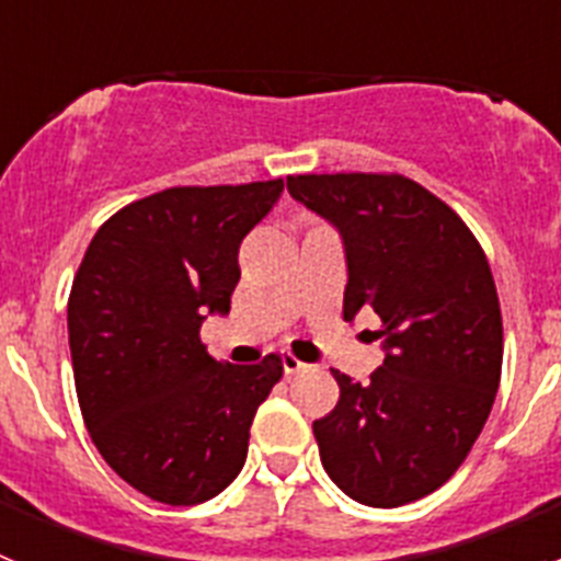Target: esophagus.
<instances>
[{"mask_svg": "<svg viewBox=\"0 0 561 561\" xmlns=\"http://www.w3.org/2000/svg\"><path fill=\"white\" fill-rule=\"evenodd\" d=\"M280 362H284L286 376H295V374H304V370H309V365H306V362H300L297 356H291V354L280 356Z\"/></svg>", "mask_w": 561, "mask_h": 561, "instance_id": "34e87169", "label": "esophagus"}]
</instances>
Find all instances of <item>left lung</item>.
<instances>
[{"label": "left lung", "instance_id": "left-lung-1", "mask_svg": "<svg viewBox=\"0 0 561 561\" xmlns=\"http://www.w3.org/2000/svg\"><path fill=\"white\" fill-rule=\"evenodd\" d=\"M286 187L340 230L342 317L374 309L385 342L365 385L334 370L340 401L314 421L325 472L374 508L427 497L458 472L500 388L503 317L483 247L401 173H297Z\"/></svg>", "mask_w": 561, "mask_h": 561}]
</instances>
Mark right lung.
Here are the masks:
<instances>
[{
	"mask_svg": "<svg viewBox=\"0 0 561 561\" xmlns=\"http://www.w3.org/2000/svg\"><path fill=\"white\" fill-rule=\"evenodd\" d=\"M284 191L182 185L117 210L95 232L67 304L83 424L114 472L146 497L196 505L225 492L284 365L213 359L199 331L230 311L238 247Z\"/></svg>",
	"mask_w": 561,
	"mask_h": 561,
	"instance_id": "1",
	"label": "right lung"
}]
</instances>
